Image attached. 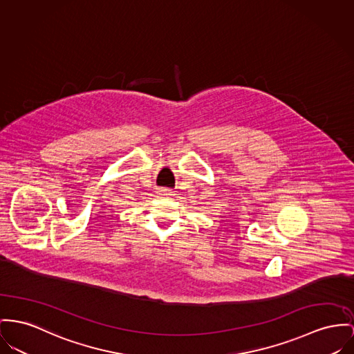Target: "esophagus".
<instances>
[{
  "instance_id": "1",
  "label": "esophagus",
  "mask_w": 354,
  "mask_h": 354,
  "mask_svg": "<svg viewBox=\"0 0 354 354\" xmlns=\"http://www.w3.org/2000/svg\"><path fill=\"white\" fill-rule=\"evenodd\" d=\"M169 193H170L169 189H160V194H164V196H165V194H169Z\"/></svg>"
}]
</instances>
